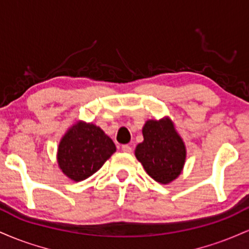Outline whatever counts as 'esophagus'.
Returning a JSON list of instances; mask_svg holds the SVG:
<instances>
[{
  "label": "esophagus",
  "instance_id": "34e87169",
  "mask_svg": "<svg viewBox=\"0 0 249 249\" xmlns=\"http://www.w3.org/2000/svg\"><path fill=\"white\" fill-rule=\"evenodd\" d=\"M122 151H123V152H125V153H131V152H132V147H131L130 145H123Z\"/></svg>",
  "mask_w": 249,
  "mask_h": 249
}]
</instances>
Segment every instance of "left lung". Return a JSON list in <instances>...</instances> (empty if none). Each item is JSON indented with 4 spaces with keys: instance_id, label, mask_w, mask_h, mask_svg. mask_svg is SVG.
Returning a JSON list of instances; mask_svg holds the SVG:
<instances>
[{
    "instance_id": "8db88e82",
    "label": "left lung",
    "mask_w": 249,
    "mask_h": 249,
    "mask_svg": "<svg viewBox=\"0 0 249 249\" xmlns=\"http://www.w3.org/2000/svg\"><path fill=\"white\" fill-rule=\"evenodd\" d=\"M144 141L137 145L134 156L156 181L167 185L184 170L186 145L170 117L148 119L142 126Z\"/></svg>"
}]
</instances>
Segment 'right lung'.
Segmentation results:
<instances>
[{
  "mask_svg": "<svg viewBox=\"0 0 249 249\" xmlns=\"http://www.w3.org/2000/svg\"><path fill=\"white\" fill-rule=\"evenodd\" d=\"M115 152V142L101 127L78 121L61 138L57 162L62 172L77 182L95 174Z\"/></svg>",
  "mask_w": 249,
  "mask_h": 249,
  "instance_id": "add662e5",
  "label": "right lung"
}]
</instances>
